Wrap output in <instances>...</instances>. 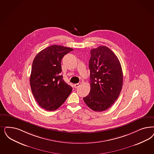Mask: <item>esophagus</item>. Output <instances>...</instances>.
Segmentation results:
<instances>
[{
  "label": "esophagus",
  "instance_id": "obj_1",
  "mask_svg": "<svg viewBox=\"0 0 154 154\" xmlns=\"http://www.w3.org/2000/svg\"><path fill=\"white\" fill-rule=\"evenodd\" d=\"M81 85V83H78V84H74V88H77L78 87H79L80 86V85Z\"/></svg>",
  "mask_w": 154,
  "mask_h": 154
}]
</instances>
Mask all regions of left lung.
Masks as SVG:
<instances>
[{
  "instance_id": "8db88e82",
  "label": "left lung",
  "mask_w": 154,
  "mask_h": 154,
  "mask_svg": "<svg viewBox=\"0 0 154 154\" xmlns=\"http://www.w3.org/2000/svg\"><path fill=\"white\" fill-rule=\"evenodd\" d=\"M90 91L84 101L91 110L103 112L114 104L123 85L120 62L111 49L100 46L90 51Z\"/></svg>"
}]
</instances>
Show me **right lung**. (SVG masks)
I'll use <instances>...</instances> for the list:
<instances>
[{"label":"right lung","instance_id":"obj_1","mask_svg":"<svg viewBox=\"0 0 154 154\" xmlns=\"http://www.w3.org/2000/svg\"><path fill=\"white\" fill-rule=\"evenodd\" d=\"M73 50L53 45L37 53L33 60L30 75L32 94L39 106L47 111L58 109L72 91L60 73L62 58Z\"/></svg>","mask_w":154,"mask_h":154}]
</instances>
